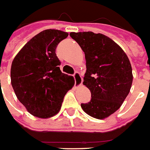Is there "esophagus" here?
<instances>
[{"instance_id": "esophagus-1", "label": "esophagus", "mask_w": 150, "mask_h": 150, "mask_svg": "<svg viewBox=\"0 0 150 150\" xmlns=\"http://www.w3.org/2000/svg\"><path fill=\"white\" fill-rule=\"evenodd\" d=\"M73 77H74V79H75V86L77 88L80 87L82 85V77H81L80 73L78 72H76L74 73Z\"/></svg>"}]
</instances>
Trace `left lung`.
Returning <instances> with one entry per match:
<instances>
[{"label":"left lung","mask_w":150,"mask_h":150,"mask_svg":"<svg viewBox=\"0 0 150 150\" xmlns=\"http://www.w3.org/2000/svg\"><path fill=\"white\" fill-rule=\"evenodd\" d=\"M85 52L86 72L83 85L90 90L91 100L81 103L83 111L92 117L103 120L117 111L129 94L132 69L124 50L103 34H69Z\"/></svg>","instance_id":"1"}]
</instances>
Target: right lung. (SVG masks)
Returning a JSON list of instances; mask_svg holds the SVG:
<instances>
[{
	"label": "right lung",
	"instance_id": "obj_1",
	"mask_svg": "<svg viewBox=\"0 0 150 150\" xmlns=\"http://www.w3.org/2000/svg\"><path fill=\"white\" fill-rule=\"evenodd\" d=\"M69 34L59 30H43L24 45L13 60L10 77L16 96L27 111L47 119L60 111L74 78L60 69L58 43Z\"/></svg>",
	"mask_w": 150,
	"mask_h": 150
}]
</instances>
